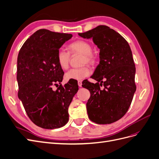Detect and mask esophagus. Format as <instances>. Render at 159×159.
I'll return each mask as SVG.
<instances>
[{"label": "esophagus", "instance_id": "1", "mask_svg": "<svg viewBox=\"0 0 159 159\" xmlns=\"http://www.w3.org/2000/svg\"><path fill=\"white\" fill-rule=\"evenodd\" d=\"M78 85H79V87H80V88H81V86H82V83H81V81H78Z\"/></svg>", "mask_w": 159, "mask_h": 159}]
</instances>
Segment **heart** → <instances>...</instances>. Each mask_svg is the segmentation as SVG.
<instances>
[{"mask_svg":"<svg viewBox=\"0 0 159 159\" xmlns=\"http://www.w3.org/2000/svg\"><path fill=\"white\" fill-rule=\"evenodd\" d=\"M71 53H79L84 56L83 63L93 64L95 61L94 57L92 55L93 49L91 44L84 40H77L71 43L68 46ZM56 58L57 64L61 69L66 70L68 68L70 59V53L64 48H60L57 50ZM91 71L88 67H82L80 68H72L68 70L65 74V78L67 80L81 81L90 75Z\"/></svg>","mask_w":159,"mask_h":159,"instance_id":"b5f03b06","label":"heart"}]
</instances>
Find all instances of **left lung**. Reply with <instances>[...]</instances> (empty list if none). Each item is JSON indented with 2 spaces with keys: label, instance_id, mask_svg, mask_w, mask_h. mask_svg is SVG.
<instances>
[{
  "label": "left lung",
  "instance_id": "left-lung-1",
  "mask_svg": "<svg viewBox=\"0 0 159 159\" xmlns=\"http://www.w3.org/2000/svg\"><path fill=\"white\" fill-rule=\"evenodd\" d=\"M78 35L92 38L99 49V64L91 77L97 83L85 81L82 85L91 94L86 104L88 117L97 124L114 123L127 113L136 91L131 48L121 35L107 26L100 25ZM102 84L104 89L101 90Z\"/></svg>",
  "mask_w": 159,
  "mask_h": 159
}]
</instances>
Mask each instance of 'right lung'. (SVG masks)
Segmentation results:
<instances>
[{
	"instance_id": "add662e5",
	"label": "right lung",
	"mask_w": 159,
	"mask_h": 159,
	"mask_svg": "<svg viewBox=\"0 0 159 159\" xmlns=\"http://www.w3.org/2000/svg\"><path fill=\"white\" fill-rule=\"evenodd\" d=\"M72 36L40 29L28 38L18 53V98L28 117L43 129L60 128L68 123L69 105L78 91L74 80L52 89V85L61 84L64 74L57 64V50Z\"/></svg>"
}]
</instances>
